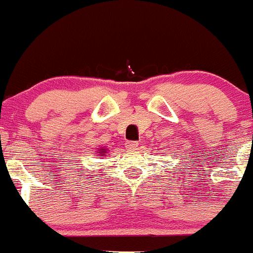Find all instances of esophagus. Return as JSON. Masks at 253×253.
Here are the masks:
<instances>
[{
    "mask_svg": "<svg viewBox=\"0 0 253 253\" xmlns=\"http://www.w3.org/2000/svg\"><path fill=\"white\" fill-rule=\"evenodd\" d=\"M137 146H139V142L137 141H126V147H127V149H130V150L136 149Z\"/></svg>",
    "mask_w": 253,
    "mask_h": 253,
    "instance_id": "obj_1",
    "label": "esophagus"
}]
</instances>
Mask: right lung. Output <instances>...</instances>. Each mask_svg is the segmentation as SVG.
Instances as JSON below:
<instances>
[{"mask_svg":"<svg viewBox=\"0 0 253 253\" xmlns=\"http://www.w3.org/2000/svg\"><path fill=\"white\" fill-rule=\"evenodd\" d=\"M97 150H98L99 156H104V155L107 154V150L104 149V147H97Z\"/></svg>","mask_w":253,"mask_h":253,"instance_id":"add662e5","label":"right lung"}]
</instances>
